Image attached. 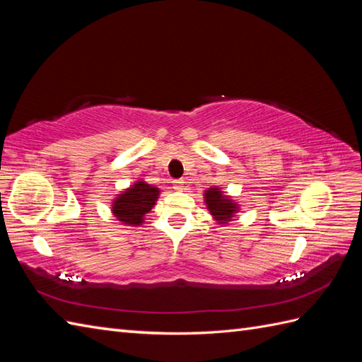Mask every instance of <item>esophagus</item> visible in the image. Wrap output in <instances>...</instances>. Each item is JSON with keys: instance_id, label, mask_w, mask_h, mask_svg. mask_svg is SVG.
I'll use <instances>...</instances> for the list:
<instances>
[{"instance_id": "34e87169", "label": "esophagus", "mask_w": 362, "mask_h": 362, "mask_svg": "<svg viewBox=\"0 0 362 362\" xmlns=\"http://www.w3.org/2000/svg\"><path fill=\"white\" fill-rule=\"evenodd\" d=\"M173 188L175 191H182L183 188H185V182H183V180H174L173 182Z\"/></svg>"}]
</instances>
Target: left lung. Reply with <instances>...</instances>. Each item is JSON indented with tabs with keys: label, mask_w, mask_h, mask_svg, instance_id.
<instances>
[{
	"label": "left lung",
	"mask_w": 362,
	"mask_h": 362,
	"mask_svg": "<svg viewBox=\"0 0 362 362\" xmlns=\"http://www.w3.org/2000/svg\"><path fill=\"white\" fill-rule=\"evenodd\" d=\"M205 204L206 209L213 214L214 221H218L219 224H227L238 211V205L232 199L224 196L219 188H209L205 191Z\"/></svg>",
	"instance_id": "left-lung-1"
}]
</instances>
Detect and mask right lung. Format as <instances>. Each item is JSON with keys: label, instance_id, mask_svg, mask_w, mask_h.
<instances>
[{"label": "right lung", "instance_id": "add662e5", "mask_svg": "<svg viewBox=\"0 0 362 362\" xmlns=\"http://www.w3.org/2000/svg\"><path fill=\"white\" fill-rule=\"evenodd\" d=\"M160 191L146 182H136L135 185L121 193L112 205L113 216L122 224L141 226L146 213L152 210L158 199Z\"/></svg>", "mask_w": 362, "mask_h": 362}]
</instances>
